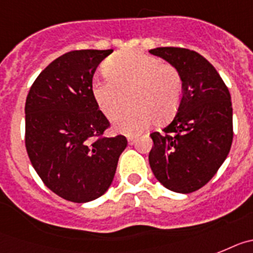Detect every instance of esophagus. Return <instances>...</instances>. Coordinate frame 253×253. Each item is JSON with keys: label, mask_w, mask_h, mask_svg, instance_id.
Wrapping results in <instances>:
<instances>
[{"label": "esophagus", "mask_w": 253, "mask_h": 253, "mask_svg": "<svg viewBox=\"0 0 253 253\" xmlns=\"http://www.w3.org/2000/svg\"><path fill=\"white\" fill-rule=\"evenodd\" d=\"M136 141V136H128V144L133 145Z\"/></svg>", "instance_id": "34e87169"}]
</instances>
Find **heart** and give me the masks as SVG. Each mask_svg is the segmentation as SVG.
Listing matches in <instances>:
<instances>
[{"mask_svg": "<svg viewBox=\"0 0 253 253\" xmlns=\"http://www.w3.org/2000/svg\"><path fill=\"white\" fill-rule=\"evenodd\" d=\"M104 70L108 78L93 81L91 95L109 120L124 111L128 95L132 108L114 121V127L121 132H137L153 121L163 125L177 112L182 79L172 65L139 50H125L113 54Z\"/></svg>", "mask_w": 253, "mask_h": 253, "instance_id": "1", "label": "heart"}]
</instances>
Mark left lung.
<instances>
[{
  "label": "left lung",
  "mask_w": 253,
  "mask_h": 253,
  "mask_svg": "<svg viewBox=\"0 0 253 253\" xmlns=\"http://www.w3.org/2000/svg\"><path fill=\"white\" fill-rule=\"evenodd\" d=\"M179 72L182 98L172 122L153 132L149 164L155 178L173 192L205 186L227 159L233 141L230 94L205 57L186 48L149 50Z\"/></svg>",
  "instance_id": "left-lung-1"
}]
</instances>
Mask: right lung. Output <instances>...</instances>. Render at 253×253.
Instances as JSON below:
<instances>
[{
    "label": "right lung",
    "mask_w": 253,
    "mask_h": 253,
    "mask_svg": "<svg viewBox=\"0 0 253 253\" xmlns=\"http://www.w3.org/2000/svg\"><path fill=\"white\" fill-rule=\"evenodd\" d=\"M113 49L72 50L39 74L25 103V146L35 172L56 195L89 203L104 195L126 149L125 136L104 137L109 122L91 84Z\"/></svg>",
    "instance_id": "obj_1"
}]
</instances>
